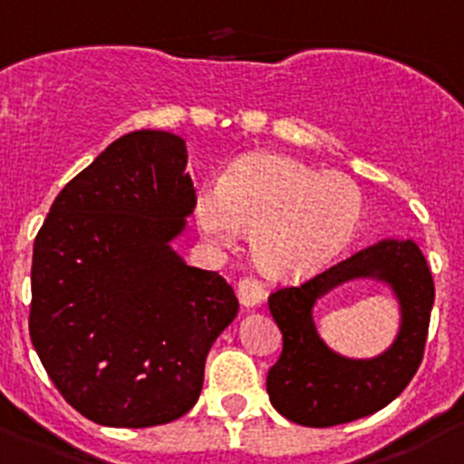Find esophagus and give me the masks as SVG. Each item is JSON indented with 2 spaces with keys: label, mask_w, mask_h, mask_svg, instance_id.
<instances>
[{
  "label": "esophagus",
  "mask_w": 464,
  "mask_h": 464,
  "mask_svg": "<svg viewBox=\"0 0 464 464\" xmlns=\"http://www.w3.org/2000/svg\"><path fill=\"white\" fill-rule=\"evenodd\" d=\"M237 295H239V303L244 307H255L264 301L266 289H264L262 282L253 276H246L237 282Z\"/></svg>",
  "instance_id": "obj_1"
}]
</instances>
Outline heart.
Wrapping results in <instances>:
<instances>
[{
	"mask_svg": "<svg viewBox=\"0 0 464 464\" xmlns=\"http://www.w3.org/2000/svg\"><path fill=\"white\" fill-rule=\"evenodd\" d=\"M362 214L364 198L348 175L273 152L241 157L220 187L196 196L202 235L232 246L248 227L255 264L280 280L325 266L353 239Z\"/></svg>",
	"mask_w": 464,
	"mask_h": 464,
	"instance_id": "b5f03b06",
	"label": "heart"
}]
</instances>
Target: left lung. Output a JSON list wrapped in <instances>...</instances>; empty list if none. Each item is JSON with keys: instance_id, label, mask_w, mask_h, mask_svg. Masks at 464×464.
<instances>
[{"instance_id": "left-lung-1", "label": "left lung", "mask_w": 464, "mask_h": 464, "mask_svg": "<svg viewBox=\"0 0 464 464\" xmlns=\"http://www.w3.org/2000/svg\"><path fill=\"white\" fill-rule=\"evenodd\" d=\"M362 276L391 285L401 307V328L385 353L353 361L327 348L311 312L325 293ZM433 301V276L412 239L378 241L303 285L273 291L268 310L282 333V353L266 378L273 408L301 426L328 428L390 405L421 364Z\"/></svg>"}]
</instances>
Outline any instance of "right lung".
Wrapping results in <instances>:
<instances>
[{
    "instance_id": "add662e5",
    "label": "right lung",
    "mask_w": 464,
    "mask_h": 464,
    "mask_svg": "<svg viewBox=\"0 0 464 464\" xmlns=\"http://www.w3.org/2000/svg\"><path fill=\"white\" fill-rule=\"evenodd\" d=\"M193 207L184 140L139 130L65 184L34 241L31 342L91 421L159 426L200 396L207 353L239 301L170 248Z\"/></svg>"
}]
</instances>
